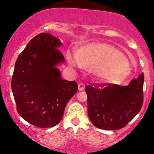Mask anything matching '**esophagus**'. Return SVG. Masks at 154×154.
<instances>
[{"mask_svg": "<svg viewBox=\"0 0 154 154\" xmlns=\"http://www.w3.org/2000/svg\"><path fill=\"white\" fill-rule=\"evenodd\" d=\"M85 84L84 83H82V82H80V83L78 84V89L79 91H83L85 89Z\"/></svg>", "mask_w": 154, "mask_h": 154, "instance_id": "obj_1", "label": "esophagus"}]
</instances>
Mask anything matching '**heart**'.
I'll return each instance as SVG.
<instances>
[{
    "label": "heart",
    "instance_id": "obj_1",
    "mask_svg": "<svg viewBox=\"0 0 154 154\" xmlns=\"http://www.w3.org/2000/svg\"><path fill=\"white\" fill-rule=\"evenodd\" d=\"M80 67L92 72L102 81L120 84L131 74L128 61L122 53L112 46L103 43H91L79 48L76 52ZM68 60L72 66L76 60L70 54Z\"/></svg>",
    "mask_w": 154,
    "mask_h": 154
}]
</instances>
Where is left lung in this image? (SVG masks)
<instances>
[{"label": "left lung", "instance_id": "1", "mask_svg": "<svg viewBox=\"0 0 154 154\" xmlns=\"http://www.w3.org/2000/svg\"><path fill=\"white\" fill-rule=\"evenodd\" d=\"M144 74L125 86L115 84H94L85 87L88 114L95 127L119 130L141 110L143 103Z\"/></svg>", "mask_w": 154, "mask_h": 154}]
</instances>
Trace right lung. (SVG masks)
<instances>
[{
	"mask_svg": "<svg viewBox=\"0 0 154 154\" xmlns=\"http://www.w3.org/2000/svg\"><path fill=\"white\" fill-rule=\"evenodd\" d=\"M60 39L40 33L17 57L12 90L18 114L38 128L54 127L62 119L68 102L78 90L77 82L63 80L57 68L65 62Z\"/></svg>",
	"mask_w": 154,
	"mask_h": 154,
	"instance_id": "1",
	"label": "right lung"
}]
</instances>
